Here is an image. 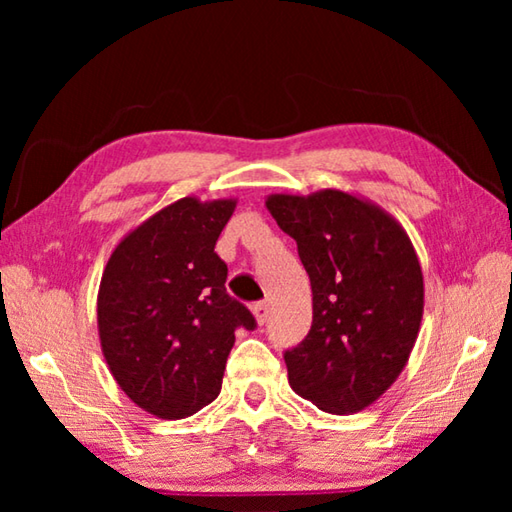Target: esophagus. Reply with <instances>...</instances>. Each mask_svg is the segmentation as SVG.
<instances>
[{"mask_svg":"<svg viewBox=\"0 0 512 512\" xmlns=\"http://www.w3.org/2000/svg\"><path fill=\"white\" fill-rule=\"evenodd\" d=\"M253 314H255L257 325H264L268 320V314H271V307H268V302H255Z\"/></svg>","mask_w":512,"mask_h":512,"instance_id":"obj_1","label":"esophagus"}]
</instances>
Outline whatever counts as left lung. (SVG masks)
I'll use <instances>...</instances> for the list:
<instances>
[{
    "instance_id": "8db88e82",
    "label": "left lung",
    "mask_w": 512,
    "mask_h": 512,
    "mask_svg": "<svg viewBox=\"0 0 512 512\" xmlns=\"http://www.w3.org/2000/svg\"><path fill=\"white\" fill-rule=\"evenodd\" d=\"M266 210L296 239L314 296L307 339L284 354L289 384L320 411H363L395 384L420 332L424 277L411 239L341 189L271 194Z\"/></svg>"
}]
</instances>
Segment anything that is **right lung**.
Segmentation results:
<instances>
[{
  "label": "right lung",
  "mask_w": 512,
  "mask_h": 512,
  "mask_svg": "<svg viewBox=\"0 0 512 512\" xmlns=\"http://www.w3.org/2000/svg\"><path fill=\"white\" fill-rule=\"evenodd\" d=\"M235 207L237 198H180L128 232L103 268L101 352L121 391L155 418L183 420L214 402L235 329H255L214 253Z\"/></svg>",
  "instance_id": "right-lung-1"
}]
</instances>
